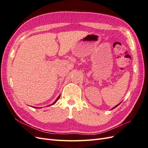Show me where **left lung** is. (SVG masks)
Returning <instances> with one entry per match:
<instances>
[{"label": "left lung", "mask_w": 148, "mask_h": 148, "mask_svg": "<svg viewBox=\"0 0 148 148\" xmlns=\"http://www.w3.org/2000/svg\"><path fill=\"white\" fill-rule=\"evenodd\" d=\"M120 104H119L118 105H117V106H115L114 107H113V108H112V109H114V108H115V107H117V106H119V105Z\"/></svg>", "instance_id": "8db88e82"}]
</instances>
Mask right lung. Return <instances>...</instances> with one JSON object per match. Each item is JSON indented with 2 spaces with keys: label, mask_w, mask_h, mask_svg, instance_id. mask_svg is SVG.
<instances>
[{
  "label": "right lung",
  "mask_w": 148,
  "mask_h": 148,
  "mask_svg": "<svg viewBox=\"0 0 148 148\" xmlns=\"http://www.w3.org/2000/svg\"><path fill=\"white\" fill-rule=\"evenodd\" d=\"M60 95H59V97H58L57 98V99H56V100L55 101V102H53V103H52V104L51 105H53V104H56V102H57V101H58V99H59V97H60ZM35 108H39V107H35Z\"/></svg>",
  "instance_id": "1"
}]
</instances>
